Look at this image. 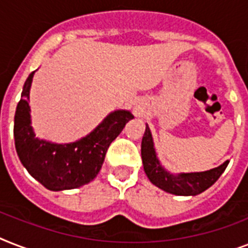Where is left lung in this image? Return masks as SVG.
<instances>
[{
  "label": "left lung",
  "mask_w": 248,
  "mask_h": 248,
  "mask_svg": "<svg viewBox=\"0 0 248 248\" xmlns=\"http://www.w3.org/2000/svg\"><path fill=\"white\" fill-rule=\"evenodd\" d=\"M141 159L144 171L152 184L175 196H197L204 192L212 184H215V181L221 176L229 163V161H225L223 165L215 169L201 172L171 173L163 167L157 157L152 132L148 124L145 126V132L141 140Z\"/></svg>",
  "instance_id": "8db88e82"
}]
</instances>
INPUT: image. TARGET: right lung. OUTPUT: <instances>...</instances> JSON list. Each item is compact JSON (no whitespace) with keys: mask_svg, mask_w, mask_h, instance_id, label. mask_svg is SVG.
I'll list each match as a JSON object with an SVG mask.
<instances>
[{"mask_svg":"<svg viewBox=\"0 0 248 248\" xmlns=\"http://www.w3.org/2000/svg\"><path fill=\"white\" fill-rule=\"evenodd\" d=\"M28 76L14 118L15 149L21 165L45 188L54 192L89 184L100 171L109 145L132 120L130 110L110 112L93 131L73 143L58 144L37 138L32 127L29 93L33 75Z\"/></svg>","mask_w":248,"mask_h":248,"instance_id":"1","label":"right lung"}]
</instances>
